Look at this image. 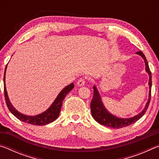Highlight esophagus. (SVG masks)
Listing matches in <instances>:
<instances>
[{"mask_svg": "<svg viewBox=\"0 0 159 159\" xmlns=\"http://www.w3.org/2000/svg\"><path fill=\"white\" fill-rule=\"evenodd\" d=\"M85 80L81 78V79H79V80L77 81V85L79 86H83L85 85Z\"/></svg>", "mask_w": 159, "mask_h": 159, "instance_id": "34e87169", "label": "esophagus"}]
</instances>
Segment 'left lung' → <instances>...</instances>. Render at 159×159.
I'll return each mask as SVG.
<instances>
[{
    "mask_svg": "<svg viewBox=\"0 0 159 159\" xmlns=\"http://www.w3.org/2000/svg\"><path fill=\"white\" fill-rule=\"evenodd\" d=\"M141 56V57L144 59L145 65H146V71L148 72L149 75V99H148L147 103L145 106L143 111L141 113H139L135 116L130 118H120L114 116V115L110 114V113L107 111L105 109V107L102 104L100 96H99L98 91L97 90V88L95 85L93 86L94 89V93L93 97L90 103V108H91V114H92L93 117L94 118L97 122L99 123V124L103 125L107 127L111 128H121L123 127H126L133 123H135L136 121L141 118L143 115L146 113L147 110L149 107L150 100H151V90H152V73L149 69V65H148L147 60L146 57L144 55V53L142 51H138L136 52Z\"/></svg>",
    "mask_w": 159,
    "mask_h": 159,
    "instance_id": "8db88e82",
    "label": "left lung"
}]
</instances>
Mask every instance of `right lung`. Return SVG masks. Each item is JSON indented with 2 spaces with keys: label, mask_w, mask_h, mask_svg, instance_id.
<instances>
[{
  "label": "right lung",
  "mask_w": 159,
  "mask_h": 159,
  "mask_svg": "<svg viewBox=\"0 0 159 159\" xmlns=\"http://www.w3.org/2000/svg\"><path fill=\"white\" fill-rule=\"evenodd\" d=\"M7 65L5 66V72H4V95H5V102H6L7 107L10 111L12 113V114L18 118L19 120H21V121L29 123V124L34 125H47L48 123H52L54 120L57 119V117L59 116V114H60V110L61 105H62V102L64 99L65 98L67 94H68L70 91L74 88V83H72L71 84L67 85L64 89L61 91L59 94V95L57 97V98L55 99V100L54 101L52 105L48 110H46L45 112L42 113L41 114L34 116H29L24 115L21 114L19 111H17L14 107H12V104L10 103L9 100L8 96H7L6 88H5V71H6L7 69Z\"/></svg>",
  "instance_id": "1"
}]
</instances>
